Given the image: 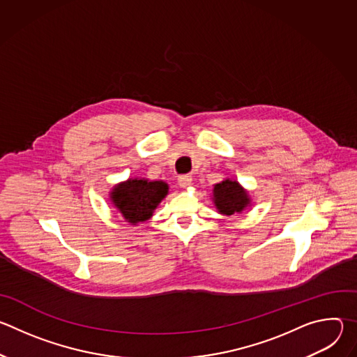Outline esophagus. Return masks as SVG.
<instances>
[{"instance_id": "1", "label": "esophagus", "mask_w": 357, "mask_h": 357, "mask_svg": "<svg viewBox=\"0 0 357 357\" xmlns=\"http://www.w3.org/2000/svg\"><path fill=\"white\" fill-rule=\"evenodd\" d=\"M178 185L181 188H189L192 185V176L190 175H182L178 178Z\"/></svg>"}]
</instances>
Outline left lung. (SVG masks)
<instances>
[{
  "instance_id": "obj_1",
  "label": "left lung",
  "mask_w": 357,
  "mask_h": 357,
  "mask_svg": "<svg viewBox=\"0 0 357 357\" xmlns=\"http://www.w3.org/2000/svg\"><path fill=\"white\" fill-rule=\"evenodd\" d=\"M212 200L218 212L223 216L243 213L252 203L248 190L244 189L236 179L230 178L213 185Z\"/></svg>"
}]
</instances>
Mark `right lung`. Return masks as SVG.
<instances>
[{
    "label": "right lung",
    "mask_w": 357,
    "mask_h": 357,
    "mask_svg": "<svg viewBox=\"0 0 357 357\" xmlns=\"http://www.w3.org/2000/svg\"><path fill=\"white\" fill-rule=\"evenodd\" d=\"M168 192L169 186L164 181L128 178L113 186L110 202L128 225L137 226L152 218Z\"/></svg>",
    "instance_id": "right-lung-1"
}]
</instances>
